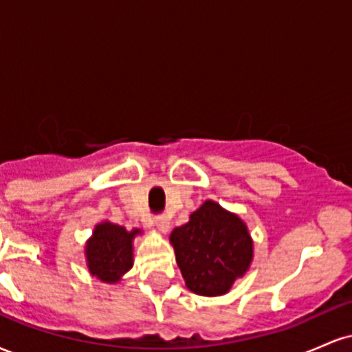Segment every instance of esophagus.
Wrapping results in <instances>:
<instances>
[{"mask_svg":"<svg viewBox=\"0 0 352 352\" xmlns=\"http://www.w3.org/2000/svg\"><path fill=\"white\" fill-rule=\"evenodd\" d=\"M155 227L159 228L162 233H167L168 228H170V221L167 220V217H157L155 218Z\"/></svg>","mask_w":352,"mask_h":352,"instance_id":"34e87169","label":"esophagus"}]
</instances>
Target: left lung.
I'll return each mask as SVG.
<instances>
[{"mask_svg": "<svg viewBox=\"0 0 352 352\" xmlns=\"http://www.w3.org/2000/svg\"><path fill=\"white\" fill-rule=\"evenodd\" d=\"M170 245L185 285L200 296L227 294L248 272L254 254L245 221L213 200H205L187 223L173 228Z\"/></svg>", "mask_w": 352, "mask_h": 352, "instance_id": "8db88e82", "label": "left lung"}]
</instances>
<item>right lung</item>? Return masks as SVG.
I'll use <instances>...</instances> for the list:
<instances>
[{
  "mask_svg": "<svg viewBox=\"0 0 352 352\" xmlns=\"http://www.w3.org/2000/svg\"><path fill=\"white\" fill-rule=\"evenodd\" d=\"M139 235L140 228L127 230L109 220L96 225L84 248L89 273L109 285L119 283L134 266V240Z\"/></svg>",
  "mask_w": 352,
  "mask_h": 352,
  "instance_id": "obj_1",
  "label": "right lung"
}]
</instances>
